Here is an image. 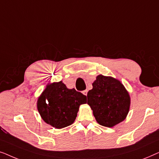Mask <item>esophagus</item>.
I'll return each mask as SVG.
<instances>
[{
	"instance_id": "obj_1",
	"label": "esophagus",
	"mask_w": 159,
	"mask_h": 159,
	"mask_svg": "<svg viewBox=\"0 0 159 159\" xmlns=\"http://www.w3.org/2000/svg\"><path fill=\"white\" fill-rule=\"evenodd\" d=\"M82 93H83V95H87V94H88V90H85L82 91Z\"/></svg>"
}]
</instances>
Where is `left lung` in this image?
<instances>
[{
    "label": "left lung",
    "mask_w": 159,
    "mask_h": 159,
    "mask_svg": "<svg viewBox=\"0 0 159 159\" xmlns=\"http://www.w3.org/2000/svg\"><path fill=\"white\" fill-rule=\"evenodd\" d=\"M87 97L97 122L104 127H114L125 120L129 113V94L116 78L98 75Z\"/></svg>",
    "instance_id": "left-lung-1"
}]
</instances>
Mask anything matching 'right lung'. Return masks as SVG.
Listing matches in <instances>:
<instances>
[{"label": "right lung", "instance_id": "right-lung-1", "mask_svg": "<svg viewBox=\"0 0 159 159\" xmlns=\"http://www.w3.org/2000/svg\"><path fill=\"white\" fill-rule=\"evenodd\" d=\"M87 103V97L68 89L62 81L49 83L37 101V108L43 120L56 129L72 125L80 106Z\"/></svg>", "mask_w": 159, "mask_h": 159}]
</instances>
